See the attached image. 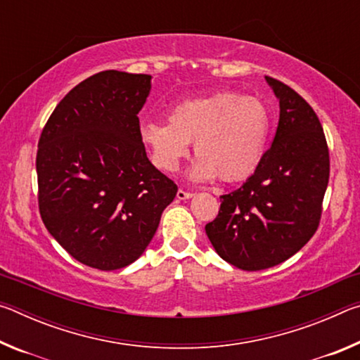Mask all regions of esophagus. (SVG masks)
<instances>
[{
    "mask_svg": "<svg viewBox=\"0 0 360 360\" xmlns=\"http://www.w3.org/2000/svg\"><path fill=\"white\" fill-rule=\"evenodd\" d=\"M176 197H178L179 200H188V198L193 197V193L192 192H186V191H182V188H179L178 193H176Z\"/></svg>",
    "mask_w": 360,
    "mask_h": 360,
    "instance_id": "34e87169",
    "label": "esophagus"
}]
</instances>
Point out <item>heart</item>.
Here are the masks:
<instances>
[{
  "instance_id": "obj_1",
  "label": "heart",
  "mask_w": 360,
  "mask_h": 360,
  "mask_svg": "<svg viewBox=\"0 0 360 360\" xmlns=\"http://www.w3.org/2000/svg\"><path fill=\"white\" fill-rule=\"evenodd\" d=\"M271 131L270 109L259 98L216 92L176 103L165 122H144L139 136L152 162L165 173L178 172L188 154L198 158L188 172L193 181L221 178L240 182L257 172Z\"/></svg>"
}]
</instances>
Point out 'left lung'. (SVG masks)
Returning a JSON list of instances; mask_svg holds the SVG:
<instances>
[{
    "mask_svg": "<svg viewBox=\"0 0 360 360\" xmlns=\"http://www.w3.org/2000/svg\"><path fill=\"white\" fill-rule=\"evenodd\" d=\"M279 100L271 148L251 178L222 195L206 235L221 257L246 271L288 260L318 230L330 160L313 108L289 85L265 76Z\"/></svg>",
    "mask_w": 360,
    "mask_h": 360,
    "instance_id": "left-lung-1",
    "label": "left lung"
}]
</instances>
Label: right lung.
Listing matches in <instances>:
<instances>
[{"label": "right lung", "mask_w": 360, "mask_h": 360, "mask_svg": "<svg viewBox=\"0 0 360 360\" xmlns=\"http://www.w3.org/2000/svg\"><path fill=\"white\" fill-rule=\"evenodd\" d=\"M150 79L96 72L65 95L39 138L42 222L71 257L103 271L144 252L178 192L149 162L139 136Z\"/></svg>", "instance_id": "obj_1"}]
</instances>
